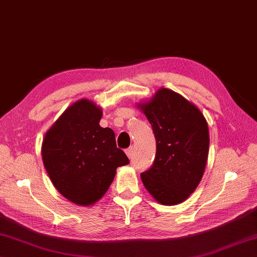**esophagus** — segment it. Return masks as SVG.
Wrapping results in <instances>:
<instances>
[{"instance_id": "esophagus-1", "label": "esophagus", "mask_w": 257, "mask_h": 257, "mask_svg": "<svg viewBox=\"0 0 257 257\" xmlns=\"http://www.w3.org/2000/svg\"><path fill=\"white\" fill-rule=\"evenodd\" d=\"M125 155H127L129 159H132L133 156H134V147H129V148L125 150Z\"/></svg>"}]
</instances>
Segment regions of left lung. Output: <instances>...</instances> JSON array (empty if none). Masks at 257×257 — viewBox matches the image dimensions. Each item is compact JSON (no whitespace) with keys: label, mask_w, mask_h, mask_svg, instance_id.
Returning <instances> with one entry per match:
<instances>
[{"label":"left lung","mask_w":257,"mask_h":257,"mask_svg":"<svg viewBox=\"0 0 257 257\" xmlns=\"http://www.w3.org/2000/svg\"><path fill=\"white\" fill-rule=\"evenodd\" d=\"M154 130V165L140 174L147 191L163 205L187 200L198 187L209 156V127L200 109L178 92L160 88L138 103Z\"/></svg>","instance_id":"obj_1"}]
</instances>
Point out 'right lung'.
<instances>
[{
	"label": "right lung",
	"instance_id": "obj_1",
	"mask_svg": "<svg viewBox=\"0 0 257 257\" xmlns=\"http://www.w3.org/2000/svg\"><path fill=\"white\" fill-rule=\"evenodd\" d=\"M102 110L88 99L70 105L47 130L42 159L52 183L65 199L92 205L107 192L118 167L129 159L117 148L113 130L102 128Z\"/></svg>",
	"mask_w": 257,
	"mask_h": 257
}]
</instances>
